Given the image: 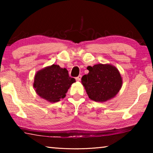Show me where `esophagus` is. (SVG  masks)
<instances>
[{"label": "esophagus", "instance_id": "obj_1", "mask_svg": "<svg viewBox=\"0 0 153 153\" xmlns=\"http://www.w3.org/2000/svg\"><path fill=\"white\" fill-rule=\"evenodd\" d=\"M81 78H82V76H81V75H80V76H79L78 77H76V79L77 80V82H79V81H80V80H81Z\"/></svg>", "mask_w": 153, "mask_h": 153}]
</instances>
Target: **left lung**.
Segmentation results:
<instances>
[{"label":"left lung","mask_w":153,"mask_h":153,"mask_svg":"<svg viewBox=\"0 0 153 153\" xmlns=\"http://www.w3.org/2000/svg\"><path fill=\"white\" fill-rule=\"evenodd\" d=\"M89 73L82 77L90 99L96 102H105L115 97L122 86V78L120 71L110 64H97L88 66Z\"/></svg>","instance_id":"obj_1"}]
</instances>
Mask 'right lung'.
Instances as JSON below:
<instances>
[{
	"label": "right lung",
	"instance_id": "obj_1",
	"mask_svg": "<svg viewBox=\"0 0 153 153\" xmlns=\"http://www.w3.org/2000/svg\"><path fill=\"white\" fill-rule=\"evenodd\" d=\"M76 79L69 76L68 71L58 65L46 67L36 74L33 88L39 97L51 102L64 98Z\"/></svg>",
	"mask_w": 153,
	"mask_h": 153
}]
</instances>
